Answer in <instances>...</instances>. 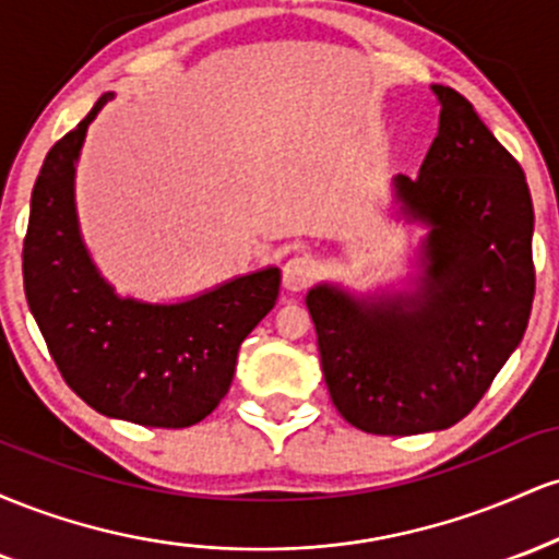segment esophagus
Listing matches in <instances>:
<instances>
[{"instance_id":"1","label":"esophagus","mask_w":559,"mask_h":559,"mask_svg":"<svg viewBox=\"0 0 559 559\" xmlns=\"http://www.w3.org/2000/svg\"><path fill=\"white\" fill-rule=\"evenodd\" d=\"M316 275V260L307 258V254H294L286 260L284 265V286L288 292H301Z\"/></svg>"}]
</instances>
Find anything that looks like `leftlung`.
<instances>
[{
    "instance_id": "8db88e82",
    "label": "left lung",
    "mask_w": 559,
    "mask_h": 559,
    "mask_svg": "<svg viewBox=\"0 0 559 559\" xmlns=\"http://www.w3.org/2000/svg\"><path fill=\"white\" fill-rule=\"evenodd\" d=\"M431 92L439 133L418 178H391L396 215L428 228L413 288L307 292L331 400L376 436L463 420L521 344L536 288L523 168L463 94L439 83Z\"/></svg>"
}]
</instances>
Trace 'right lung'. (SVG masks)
<instances>
[{
	"mask_svg": "<svg viewBox=\"0 0 559 559\" xmlns=\"http://www.w3.org/2000/svg\"><path fill=\"white\" fill-rule=\"evenodd\" d=\"M112 96H99L44 159L23 241L25 299L62 378L88 407L139 426L186 428L228 394L241 342L278 299L281 271L262 267L173 305L115 292L75 213V163Z\"/></svg>",
	"mask_w": 559,
	"mask_h": 559,
	"instance_id": "obj_1",
	"label": "right lung"
}]
</instances>
